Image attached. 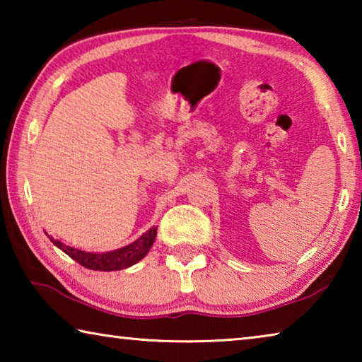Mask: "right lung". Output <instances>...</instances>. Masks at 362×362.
I'll return each mask as SVG.
<instances>
[{"mask_svg": "<svg viewBox=\"0 0 362 362\" xmlns=\"http://www.w3.org/2000/svg\"><path fill=\"white\" fill-rule=\"evenodd\" d=\"M156 230L158 226H151L148 231L144 233L134 243L127 244L124 247L110 250V252H86V250L66 246V244L60 243L59 240H54L47 233L46 235L51 240V243H54V246L64 250L66 255L71 257L73 260H76L84 268L95 269V272H116V269H124L136 265L137 262L142 260L148 254L153 243H155Z\"/></svg>", "mask_w": 362, "mask_h": 362, "instance_id": "obj_1", "label": "right lung"}]
</instances>
